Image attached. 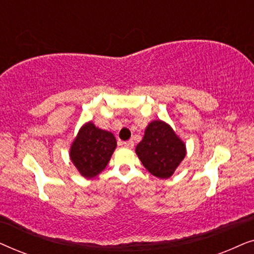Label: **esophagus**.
Masks as SVG:
<instances>
[{"label": "esophagus", "mask_w": 254, "mask_h": 254, "mask_svg": "<svg viewBox=\"0 0 254 254\" xmlns=\"http://www.w3.org/2000/svg\"><path fill=\"white\" fill-rule=\"evenodd\" d=\"M124 145H125V147H127V148H133L134 147V141L129 140V141L124 142Z\"/></svg>", "instance_id": "obj_1"}]
</instances>
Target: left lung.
<instances>
[{"label":"left lung","mask_w":254,"mask_h":254,"mask_svg":"<svg viewBox=\"0 0 254 254\" xmlns=\"http://www.w3.org/2000/svg\"><path fill=\"white\" fill-rule=\"evenodd\" d=\"M135 151L144 168L161 179L171 177L186 155L183 141L161 120L148 125Z\"/></svg>","instance_id":"left-lung-1"}]
</instances>
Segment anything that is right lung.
Instances as JSON below:
<instances>
[{
	"label": "right lung",
	"instance_id": "obj_1",
	"mask_svg": "<svg viewBox=\"0 0 254 254\" xmlns=\"http://www.w3.org/2000/svg\"><path fill=\"white\" fill-rule=\"evenodd\" d=\"M116 147L112 133L89 123L81 128L72 143L70 158L83 177L93 178L106 168Z\"/></svg>",
	"mask_w": 254,
	"mask_h": 254
}]
</instances>
